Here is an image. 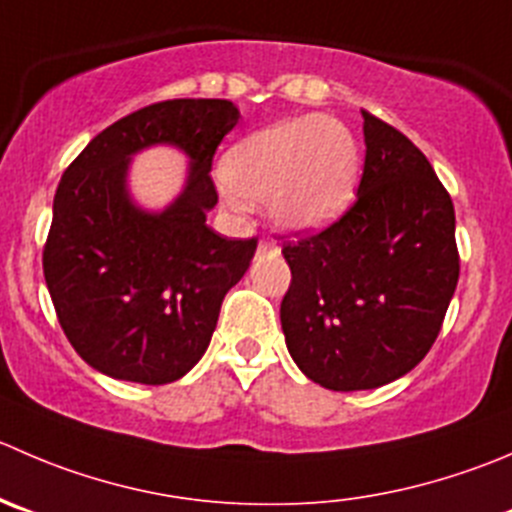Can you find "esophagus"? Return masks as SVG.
Here are the masks:
<instances>
[{
    "label": "esophagus",
    "instance_id": "obj_1",
    "mask_svg": "<svg viewBox=\"0 0 512 512\" xmlns=\"http://www.w3.org/2000/svg\"><path fill=\"white\" fill-rule=\"evenodd\" d=\"M257 255H260V257L277 255V245L272 240H260V245H257Z\"/></svg>",
    "mask_w": 512,
    "mask_h": 512
}]
</instances>
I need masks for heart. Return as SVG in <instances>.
<instances>
[{"instance_id": "heart-1", "label": "heart", "mask_w": 512, "mask_h": 512, "mask_svg": "<svg viewBox=\"0 0 512 512\" xmlns=\"http://www.w3.org/2000/svg\"><path fill=\"white\" fill-rule=\"evenodd\" d=\"M222 170L237 207L267 200L277 227L307 232L330 225L350 205L360 150L342 122L305 114L237 142Z\"/></svg>"}]
</instances>
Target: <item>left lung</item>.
I'll return each instance as SVG.
<instances>
[{"label":"left lung","instance_id":"1","mask_svg":"<svg viewBox=\"0 0 512 512\" xmlns=\"http://www.w3.org/2000/svg\"><path fill=\"white\" fill-rule=\"evenodd\" d=\"M365 167L352 205L282 242L287 350L327 390H372L433 347L460 275L455 210L428 157L362 109Z\"/></svg>","mask_w":512,"mask_h":512}]
</instances>
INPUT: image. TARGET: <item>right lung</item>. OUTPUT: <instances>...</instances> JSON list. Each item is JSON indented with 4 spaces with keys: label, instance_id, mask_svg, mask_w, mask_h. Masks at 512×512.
Masks as SVG:
<instances>
[{
    "label": "right lung",
    "instance_id": "1",
    "mask_svg": "<svg viewBox=\"0 0 512 512\" xmlns=\"http://www.w3.org/2000/svg\"><path fill=\"white\" fill-rule=\"evenodd\" d=\"M237 119L230 99L147 104L64 170L42 267L64 335L94 370L165 385L205 355L222 300L257 250V237L230 240L205 225L217 205L212 160ZM160 141L193 162L186 192L150 216L131 205L123 177L135 151Z\"/></svg>",
    "mask_w": 512,
    "mask_h": 512
}]
</instances>
